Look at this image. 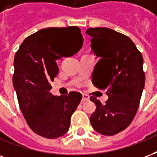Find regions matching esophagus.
Returning a JSON list of instances; mask_svg holds the SVG:
<instances>
[{
    "mask_svg": "<svg viewBox=\"0 0 157 157\" xmlns=\"http://www.w3.org/2000/svg\"><path fill=\"white\" fill-rule=\"evenodd\" d=\"M88 100H89L88 95H86V94H82V102H86V101H88Z\"/></svg>",
    "mask_w": 157,
    "mask_h": 157,
    "instance_id": "esophagus-1",
    "label": "esophagus"
}]
</instances>
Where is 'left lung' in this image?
<instances>
[{
    "label": "left lung",
    "mask_w": 157,
    "mask_h": 157,
    "mask_svg": "<svg viewBox=\"0 0 157 157\" xmlns=\"http://www.w3.org/2000/svg\"><path fill=\"white\" fill-rule=\"evenodd\" d=\"M86 33L92 37L91 47L100 59L92 73V83L106 89L109 99L105 104L91 97L97 105L90 117L96 131L114 135L131 124L138 110L145 72L143 57L128 36L108 28H91Z\"/></svg>",
    "instance_id": "8db88e82"
}]
</instances>
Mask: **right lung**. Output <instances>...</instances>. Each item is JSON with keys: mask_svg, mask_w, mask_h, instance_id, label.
Returning a JSON list of instances; mask_svg holds the SVG:
<instances>
[{"mask_svg": "<svg viewBox=\"0 0 157 157\" xmlns=\"http://www.w3.org/2000/svg\"><path fill=\"white\" fill-rule=\"evenodd\" d=\"M82 44L78 27L48 28L26 38L16 53L13 86L22 114L37 135L56 139L68 131L82 96L71 92L54 97L50 82L59 72L56 60L66 54L74 55Z\"/></svg>", "mask_w": 157, "mask_h": 157, "instance_id": "1", "label": "right lung"}]
</instances>
